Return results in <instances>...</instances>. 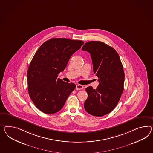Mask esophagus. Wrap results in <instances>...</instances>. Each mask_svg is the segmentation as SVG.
<instances>
[{
  "label": "esophagus",
  "mask_w": 153,
  "mask_h": 153,
  "mask_svg": "<svg viewBox=\"0 0 153 153\" xmlns=\"http://www.w3.org/2000/svg\"><path fill=\"white\" fill-rule=\"evenodd\" d=\"M83 89V86L82 85H80V84H78L76 85V90H82Z\"/></svg>",
  "instance_id": "34e87169"
}]
</instances>
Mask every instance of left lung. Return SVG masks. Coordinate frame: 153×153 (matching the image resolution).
<instances>
[{
    "mask_svg": "<svg viewBox=\"0 0 153 153\" xmlns=\"http://www.w3.org/2000/svg\"><path fill=\"white\" fill-rule=\"evenodd\" d=\"M82 50L90 53L94 74L99 82L95 89L91 86L85 89L88 96L84 108L90 115L102 117L116 107L122 96L125 79L123 66L117 51L102 42H88Z\"/></svg>",
    "mask_w": 153,
    "mask_h": 153,
    "instance_id": "8db88e82",
    "label": "left lung"
}]
</instances>
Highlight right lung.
Returning <instances> with one entry per match:
<instances>
[{"label": "right lung", "mask_w": 153, "mask_h": 153, "mask_svg": "<svg viewBox=\"0 0 153 153\" xmlns=\"http://www.w3.org/2000/svg\"><path fill=\"white\" fill-rule=\"evenodd\" d=\"M83 44L82 40L52 38L35 53L27 69V89L31 100L44 113L59 111L75 89L74 83L57 78L67 67L71 56Z\"/></svg>", "instance_id": "obj_1"}]
</instances>
